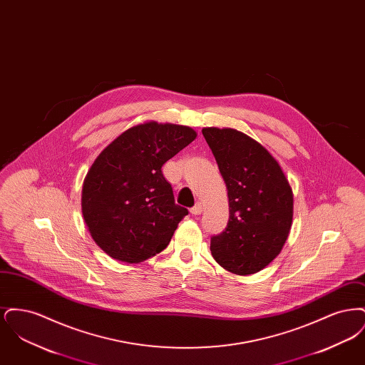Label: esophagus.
Segmentation results:
<instances>
[{"label": "esophagus", "mask_w": 365, "mask_h": 365, "mask_svg": "<svg viewBox=\"0 0 365 365\" xmlns=\"http://www.w3.org/2000/svg\"><path fill=\"white\" fill-rule=\"evenodd\" d=\"M202 204L201 202H197L192 208L190 209L191 215H200L202 213Z\"/></svg>", "instance_id": "1"}]
</instances>
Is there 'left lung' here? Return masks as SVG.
Listing matches in <instances>:
<instances>
[{
	"label": "left lung",
	"instance_id": "left-lung-1",
	"mask_svg": "<svg viewBox=\"0 0 365 365\" xmlns=\"http://www.w3.org/2000/svg\"><path fill=\"white\" fill-rule=\"evenodd\" d=\"M202 135L226 182L230 219L210 238L213 259L237 275L261 271L286 242L293 191L278 161L259 142L232 128L208 127Z\"/></svg>",
	"mask_w": 365,
	"mask_h": 365
}]
</instances>
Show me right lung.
Returning a JSON list of instances; mask_svg holds the SVG:
<instances>
[{
    "label": "right lung",
    "mask_w": 365,
    "mask_h": 365,
    "mask_svg": "<svg viewBox=\"0 0 365 365\" xmlns=\"http://www.w3.org/2000/svg\"><path fill=\"white\" fill-rule=\"evenodd\" d=\"M197 137L187 125L143 123L106 146L87 174L82 212L108 256L140 262L171 241L189 210L175 204L161 167Z\"/></svg>",
    "instance_id": "right-lung-1"
}]
</instances>
